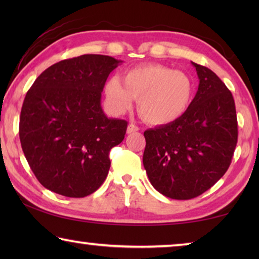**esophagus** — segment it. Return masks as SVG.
<instances>
[{
    "label": "esophagus",
    "mask_w": 259,
    "mask_h": 259,
    "mask_svg": "<svg viewBox=\"0 0 259 259\" xmlns=\"http://www.w3.org/2000/svg\"><path fill=\"white\" fill-rule=\"evenodd\" d=\"M138 130H139V128L137 125L130 123L128 125V128H126V134H133V133H136V131H138Z\"/></svg>",
    "instance_id": "34e87169"
}]
</instances>
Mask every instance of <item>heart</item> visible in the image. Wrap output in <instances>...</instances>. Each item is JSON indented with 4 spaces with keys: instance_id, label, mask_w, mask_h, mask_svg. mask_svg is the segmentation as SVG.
I'll list each match as a JSON object with an SVG mask.
<instances>
[{
    "instance_id": "1",
    "label": "heart",
    "mask_w": 259,
    "mask_h": 259,
    "mask_svg": "<svg viewBox=\"0 0 259 259\" xmlns=\"http://www.w3.org/2000/svg\"><path fill=\"white\" fill-rule=\"evenodd\" d=\"M193 82L181 71L161 64L131 67L121 78L111 77L105 84L106 106L115 115L130 111L137 99L138 112L151 124H168L187 111L193 98Z\"/></svg>"
}]
</instances>
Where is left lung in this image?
I'll list each match as a JSON object with an SVG mask.
<instances>
[{
    "mask_svg": "<svg viewBox=\"0 0 259 259\" xmlns=\"http://www.w3.org/2000/svg\"><path fill=\"white\" fill-rule=\"evenodd\" d=\"M199 88L187 111L144 133L143 163L153 187L166 198L190 200L213 186L231 164L238 143L233 96L211 69L192 63Z\"/></svg>",
    "mask_w": 259,
    "mask_h": 259,
    "instance_id": "obj_1",
    "label": "left lung"
}]
</instances>
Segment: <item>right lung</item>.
<instances>
[{
	"label": "right lung",
	"mask_w": 259,
	"mask_h": 259,
	"mask_svg": "<svg viewBox=\"0 0 259 259\" xmlns=\"http://www.w3.org/2000/svg\"><path fill=\"white\" fill-rule=\"evenodd\" d=\"M113 57L83 55L47 68L26 94L19 138L35 177L48 190L84 198L107 177L108 153L124 139L126 121L100 105Z\"/></svg>",
	"instance_id": "obj_1"
}]
</instances>
